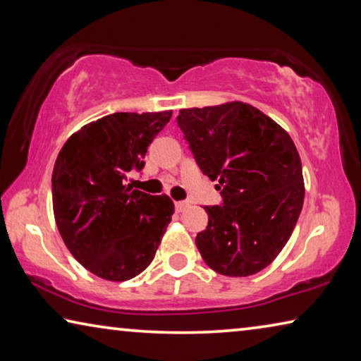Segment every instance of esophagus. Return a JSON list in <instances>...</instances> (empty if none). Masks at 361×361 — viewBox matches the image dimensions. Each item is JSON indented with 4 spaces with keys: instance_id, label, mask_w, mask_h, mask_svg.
Returning <instances> with one entry per match:
<instances>
[{
    "instance_id": "34e87169",
    "label": "esophagus",
    "mask_w": 361,
    "mask_h": 361,
    "mask_svg": "<svg viewBox=\"0 0 361 361\" xmlns=\"http://www.w3.org/2000/svg\"><path fill=\"white\" fill-rule=\"evenodd\" d=\"M189 207V204L186 202V200H180V202H175V209L176 212H185Z\"/></svg>"
}]
</instances>
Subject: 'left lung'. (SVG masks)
<instances>
[{
  "label": "left lung",
  "instance_id": "8db88e82",
  "mask_svg": "<svg viewBox=\"0 0 361 361\" xmlns=\"http://www.w3.org/2000/svg\"><path fill=\"white\" fill-rule=\"evenodd\" d=\"M178 126L223 195V205L205 207L209 226L195 237L200 256L221 276H253L282 252L302 210L296 146L276 121L243 102L180 109Z\"/></svg>",
  "mask_w": 361,
  "mask_h": 361
}]
</instances>
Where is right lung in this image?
<instances>
[{
	"instance_id": "right-lung-1",
	"label": "right lung",
	"mask_w": 361,
	"mask_h": 361,
	"mask_svg": "<svg viewBox=\"0 0 361 361\" xmlns=\"http://www.w3.org/2000/svg\"><path fill=\"white\" fill-rule=\"evenodd\" d=\"M170 118L172 109L108 114L73 133L59 152L52 172L59 232L70 253L103 280L126 282L142 274L172 221L169 195L126 185Z\"/></svg>"
}]
</instances>
